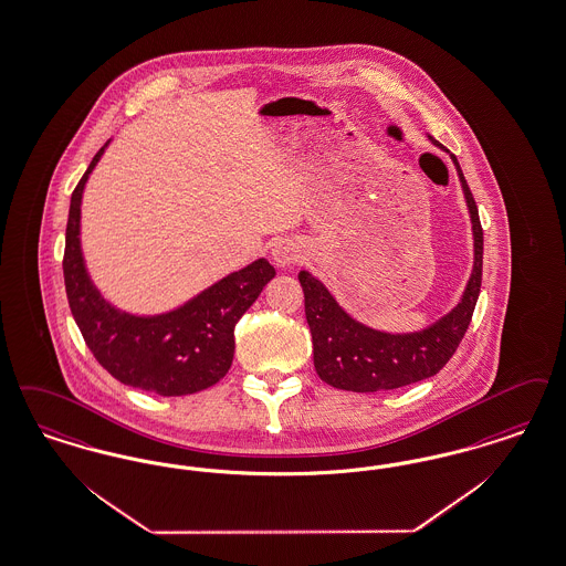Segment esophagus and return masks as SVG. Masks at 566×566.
<instances>
[{
	"label": "esophagus",
	"mask_w": 566,
	"mask_h": 566,
	"mask_svg": "<svg viewBox=\"0 0 566 566\" xmlns=\"http://www.w3.org/2000/svg\"><path fill=\"white\" fill-rule=\"evenodd\" d=\"M273 261L282 268L294 265L301 259V249L293 240H277L272 249Z\"/></svg>",
	"instance_id": "esophagus-1"
}]
</instances>
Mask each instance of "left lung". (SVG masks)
I'll return each instance as SVG.
<instances>
[{
    "instance_id": "left-lung-1",
    "label": "left lung",
    "mask_w": 566,
    "mask_h": 566,
    "mask_svg": "<svg viewBox=\"0 0 566 566\" xmlns=\"http://www.w3.org/2000/svg\"><path fill=\"white\" fill-rule=\"evenodd\" d=\"M431 143L442 147L433 138ZM451 158L459 172L474 229V272L465 293L451 314L438 319L430 328L407 335H389L373 331L347 316L319 280L312 273H298V282L305 294V317L314 343V366L324 384L363 394L396 389L433 377L457 352L472 322L480 294L484 240L474 196L459 161L454 156Z\"/></svg>"
}]
</instances>
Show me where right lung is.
I'll return each instance as SVG.
<instances>
[{
	"instance_id": "add662e5",
	"label": "right lung",
	"mask_w": 566,
	"mask_h": 566,
	"mask_svg": "<svg viewBox=\"0 0 566 566\" xmlns=\"http://www.w3.org/2000/svg\"><path fill=\"white\" fill-rule=\"evenodd\" d=\"M105 147L71 193L63 256L71 314L92 356L117 381L159 396L202 391L226 377L235 349L233 328L275 270L270 261L259 259L161 316L117 312L92 286L80 249L82 193Z\"/></svg>"
}]
</instances>
